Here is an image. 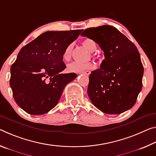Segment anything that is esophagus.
<instances>
[{
	"instance_id": "1",
	"label": "esophagus",
	"mask_w": 156,
	"mask_h": 156,
	"mask_svg": "<svg viewBox=\"0 0 156 156\" xmlns=\"http://www.w3.org/2000/svg\"><path fill=\"white\" fill-rule=\"evenodd\" d=\"M79 74H85V75L89 76L90 74V71H82V72H79Z\"/></svg>"
}]
</instances>
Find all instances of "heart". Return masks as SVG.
<instances>
[{"mask_svg":"<svg viewBox=\"0 0 156 156\" xmlns=\"http://www.w3.org/2000/svg\"><path fill=\"white\" fill-rule=\"evenodd\" d=\"M83 44L87 48L89 51L94 52L96 49V44L92 39L86 38L83 40ZM71 50H72V44H69L64 51L62 58L64 60L67 61L71 58ZM94 67V64L92 62H73L68 65V70L70 72L79 73Z\"/></svg>","mask_w":156,"mask_h":156,"instance_id":"heart-1","label":"heart"}]
</instances>
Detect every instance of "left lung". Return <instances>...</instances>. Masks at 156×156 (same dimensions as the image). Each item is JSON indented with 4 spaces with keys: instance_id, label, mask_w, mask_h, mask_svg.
<instances>
[{
    "instance_id": "left-lung-1",
    "label": "left lung",
    "mask_w": 156,
    "mask_h": 156,
    "mask_svg": "<svg viewBox=\"0 0 156 156\" xmlns=\"http://www.w3.org/2000/svg\"><path fill=\"white\" fill-rule=\"evenodd\" d=\"M82 36L92 39L104 52L101 68L91 71L87 94L93 105L110 115L131 108L142 87L144 73L137 47L115 27L87 28Z\"/></svg>"
}]
</instances>
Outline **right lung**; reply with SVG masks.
Segmentation results:
<instances>
[{"mask_svg": "<svg viewBox=\"0 0 156 156\" xmlns=\"http://www.w3.org/2000/svg\"><path fill=\"white\" fill-rule=\"evenodd\" d=\"M82 31H47L19 51L11 66L9 85L25 112L43 115L58 104L64 88L76 78L74 73H60L66 68L63 53Z\"/></svg>", "mask_w": 156, "mask_h": 156, "instance_id": "add662e5", "label": "right lung"}]
</instances>
